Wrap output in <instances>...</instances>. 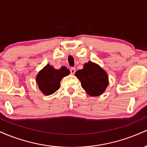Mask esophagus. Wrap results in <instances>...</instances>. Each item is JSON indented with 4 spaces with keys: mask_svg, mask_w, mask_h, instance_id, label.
Segmentation results:
<instances>
[{
    "mask_svg": "<svg viewBox=\"0 0 147 147\" xmlns=\"http://www.w3.org/2000/svg\"><path fill=\"white\" fill-rule=\"evenodd\" d=\"M70 70V73H71L72 75H74V74L75 73L76 69H75V68H71Z\"/></svg>",
    "mask_w": 147,
    "mask_h": 147,
    "instance_id": "34e87169",
    "label": "esophagus"
}]
</instances>
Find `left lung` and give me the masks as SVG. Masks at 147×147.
<instances>
[{"instance_id":"obj_1","label":"left lung","mask_w":147,"mask_h":147,"mask_svg":"<svg viewBox=\"0 0 147 147\" xmlns=\"http://www.w3.org/2000/svg\"><path fill=\"white\" fill-rule=\"evenodd\" d=\"M75 76L81 82L82 87L90 96L100 95L109 85L106 72L91 61L84 64V68L77 70Z\"/></svg>"}]
</instances>
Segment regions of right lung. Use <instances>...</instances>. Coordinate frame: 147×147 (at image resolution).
Segmentation results:
<instances>
[{"instance_id":"add662e5","label":"right lung","mask_w":147,"mask_h":147,"mask_svg":"<svg viewBox=\"0 0 147 147\" xmlns=\"http://www.w3.org/2000/svg\"><path fill=\"white\" fill-rule=\"evenodd\" d=\"M69 74L70 70L65 67H62L59 70H55L48 64L38 73L36 82L42 92L45 95H50L59 88L61 80Z\"/></svg>"}]
</instances>
